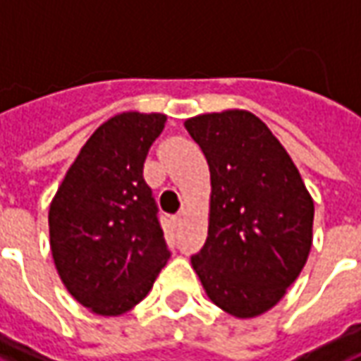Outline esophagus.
Listing matches in <instances>:
<instances>
[{
    "label": "esophagus",
    "mask_w": 361,
    "mask_h": 361,
    "mask_svg": "<svg viewBox=\"0 0 361 361\" xmlns=\"http://www.w3.org/2000/svg\"><path fill=\"white\" fill-rule=\"evenodd\" d=\"M185 210H180V212H178V214H176V216H173V222H175V224H180V222H183V218H185Z\"/></svg>",
    "instance_id": "obj_1"
}]
</instances>
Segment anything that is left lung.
<instances>
[{
    "label": "left lung",
    "instance_id": "8db88e82",
    "mask_svg": "<svg viewBox=\"0 0 361 361\" xmlns=\"http://www.w3.org/2000/svg\"><path fill=\"white\" fill-rule=\"evenodd\" d=\"M186 131L210 166V220L190 257L216 307L252 318L275 307L312 245L314 202L269 128L243 109L202 114Z\"/></svg>",
    "mask_w": 361,
    "mask_h": 361
}]
</instances>
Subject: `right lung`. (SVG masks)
Masks as SVG:
<instances>
[{"mask_svg": "<svg viewBox=\"0 0 361 361\" xmlns=\"http://www.w3.org/2000/svg\"><path fill=\"white\" fill-rule=\"evenodd\" d=\"M163 114L126 111L84 143L52 198L51 252L82 307L118 317L145 299L171 257L159 208L143 178Z\"/></svg>", "mask_w": 361, "mask_h": 361, "instance_id": "1", "label": "right lung"}]
</instances>
